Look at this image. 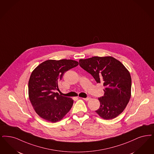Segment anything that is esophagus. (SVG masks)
Instances as JSON below:
<instances>
[{"instance_id": "34e87169", "label": "esophagus", "mask_w": 154, "mask_h": 154, "mask_svg": "<svg viewBox=\"0 0 154 154\" xmlns=\"http://www.w3.org/2000/svg\"><path fill=\"white\" fill-rule=\"evenodd\" d=\"M82 99L85 100V101H88V100H89L91 99V98L90 97H86V98H82Z\"/></svg>"}]
</instances>
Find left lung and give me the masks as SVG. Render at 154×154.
I'll list each match as a JSON object with an SVG mask.
<instances>
[{
  "instance_id": "8db88e82",
  "label": "left lung",
  "mask_w": 154,
  "mask_h": 154,
  "mask_svg": "<svg viewBox=\"0 0 154 154\" xmlns=\"http://www.w3.org/2000/svg\"><path fill=\"white\" fill-rule=\"evenodd\" d=\"M81 68L91 74L97 83H103L104 95L99 97L96 112L105 120L112 119L123 112L131 96V77L129 71L115 58L93 57L80 59Z\"/></svg>"
}]
</instances>
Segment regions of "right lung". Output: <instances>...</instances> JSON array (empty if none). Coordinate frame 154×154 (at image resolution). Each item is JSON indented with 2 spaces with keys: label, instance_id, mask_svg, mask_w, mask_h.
I'll use <instances>...</instances> for the list:
<instances>
[{
  "label": "right lung",
  "instance_id": "1",
  "mask_svg": "<svg viewBox=\"0 0 154 154\" xmlns=\"http://www.w3.org/2000/svg\"><path fill=\"white\" fill-rule=\"evenodd\" d=\"M78 65V62L72 60H49L39 64L31 73L29 97L36 113L44 120L59 122L70 110L73 100L55 91H59L58 82L63 74Z\"/></svg>",
  "mask_w": 154,
  "mask_h": 154
}]
</instances>
